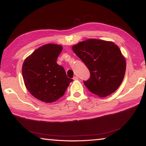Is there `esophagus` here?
<instances>
[{"instance_id":"esophagus-1","label":"esophagus","mask_w":146,"mask_h":146,"mask_svg":"<svg viewBox=\"0 0 146 146\" xmlns=\"http://www.w3.org/2000/svg\"><path fill=\"white\" fill-rule=\"evenodd\" d=\"M73 79L74 80H78V77L77 76H74V77H73Z\"/></svg>"}]
</instances>
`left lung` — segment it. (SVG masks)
<instances>
[{
    "instance_id": "1",
    "label": "left lung",
    "mask_w": 146,
    "mask_h": 146,
    "mask_svg": "<svg viewBox=\"0 0 146 146\" xmlns=\"http://www.w3.org/2000/svg\"><path fill=\"white\" fill-rule=\"evenodd\" d=\"M72 49L90 71V78L84 83L91 93L105 97L119 88L126 62L117 45L111 41L91 38L73 46Z\"/></svg>"
}]
</instances>
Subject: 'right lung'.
<instances>
[{
    "instance_id": "right-lung-1",
    "label": "right lung",
    "mask_w": 146,
    "mask_h": 146,
    "mask_svg": "<svg viewBox=\"0 0 146 146\" xmlns=\"http://www.w3.org/2000/svg\"><path fill=\"white\" fill-rule=\"evenodd\" d=\"M62 46L48 44L36 49L24 60L22 73L24 84L34 97L42 102H55L64 95L73 79L68 78L56 59Z\"/></svg>"
}]
</instances>
